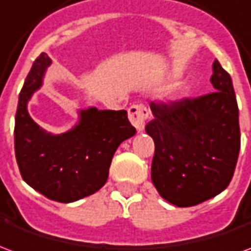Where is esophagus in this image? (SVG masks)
I'll use <instances>...</instances> for the list:
<instances>
[{
	"mask_svg": "<svg viewBox=\"0 0 251 251\" xmlns=\"http://www.w3.org/2000/svg\"><path fill=\"white\" fill-rule=\"evenodd\" d=\"M149 117V110L144 104H133L129 109V120L138 133L145 129V121Z\"/></svg>",
	"mask_w": 251,
	"mask_h": 251,
	"instance_id": "obj_1",
	"label": "esophagus"
}]
</instances>
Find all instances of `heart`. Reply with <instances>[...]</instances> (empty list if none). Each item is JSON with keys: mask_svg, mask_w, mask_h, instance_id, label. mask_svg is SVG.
Segmentation results:
<instances>
[{"mask_svg": "<svg viewBox=\"0 0 251 251\" xmlns=\"http://www.w3.org/2000/svg\"><path fill=\"white\" fill-rule=\"evenodd\" d=\"M177 94H179V95H183V94H184V90H180V91Z\"/></svg>", "mask_w": 251, "mask_h": 251, "instance_id": "heart-1", "label": "heart"}]
</instances>
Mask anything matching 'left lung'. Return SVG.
Wrapping results in <instances>:
<instances>
[{
  "mask_svg": "<svg viewBox=\"0 0 251 251\" xmlns=\"http://www.w3.org/2000/svg\"><path fill=\"white\" fill-rule=\"evenodd\" d=\"M215 91L172 104L151 103L145 130L154 141L152 183L176 207H191L227 188L237 165L241 133L230 75L215 59Z\"/></svg>",
  "mask_w": 251,
  "mask_h": 251,
  "instance_id": "1",
  "label": "left lung"
}]
</instances>
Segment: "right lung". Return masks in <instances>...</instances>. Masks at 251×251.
Here are the masks:
<instances>
[{
  "instance_id": "obj_1",
  "label": "right lung",
  "mask_w": 251,
  "mask_h": 251,
  "mask_svg": "<svg viewBox=\"0 0 251 251\" xmlns=\"http://www.w3.org/2000/svg\"><path fill=\"white\" fill-rule=\"evenodd\" d=\"M52 60L41 53L33 63L19 97L14 151L28 185L59 203H72L102 188L117 148L136 134L125 110H77L70 130L53 134L32 120L28 103L40 90Z\"/></svg>"
}]
</instances>
